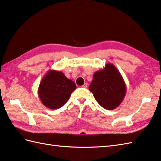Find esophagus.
<instances>
[{
	"label": "esophagus",
	"instance_id": "obj_1",
	"mask_svg": "<svg viewBox=\"0 0 161 161\" xmlns=\"http://www.w3.org/2000/svg\"><path fill=\"white\" fill-rule=\"evenodd\" d=\"M87 86H88V84H87V83H85L84 85L81 86V87H82V88H87Z\"/></svg>",
	"mask_w": 161,
	"mask_h": 161
}]
</instances>
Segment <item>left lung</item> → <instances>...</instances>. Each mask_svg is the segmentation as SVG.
<instances>
[{"instance_id": "1", "label": "left lung", "mask_w": 161, "mask_h": 161, "mask_svg": "<svg viewBox=\"0 0 161 161\" xmlns=\"http://www.w3.org/2000/svg\"><path fill=\"white\" fill-rule=\"evenodd\" d=\"M89 90L99 105L109 110L120 105L126 94L123 78L111 63L106 64L103 69L94 73Z\"/></svg>"}]
</instances>
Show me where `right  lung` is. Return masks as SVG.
Masks as SVG:
<instances>
[{
	"label": "right lung",
	"instance_id": "right-lung-1",
	"mask_svg": "<svg viewBox=\"0 0 161 161\" xmlns=\"http://www.w3.org/2000/svg\"><path fill=\"white\" fill-rule=\"evenodd\" d=\"M75 89L74 81L62 72L49 70L40 81L38 93L44 106L55 110L64 105Z\"/></svg>",
	"mask_w": 161,
	"mask_h": 161
}]
</instances>
